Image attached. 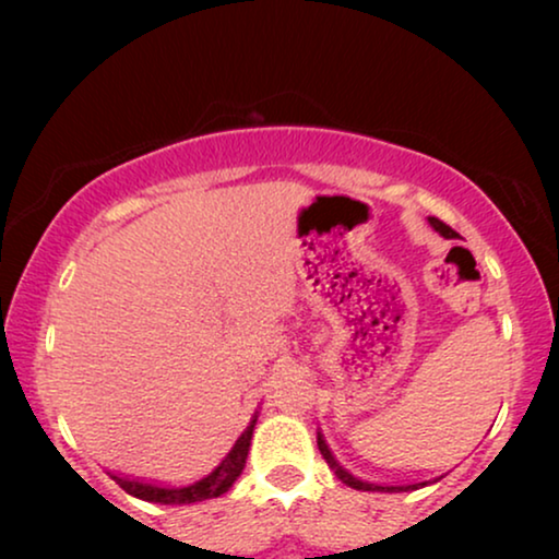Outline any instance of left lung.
<instances>
[{"instance_id":"left-lung-1","label":"left lung","mask_w":559,"mask_h":559,"mask_svg":"<svg viewBox=\"0 0 559 559\" xmlns=\"http://www.w3.org/2000/svg\"><path fill=\"white\" fill-rule=\"evenodd\" d=\"M427 221H430V226L435 228V231H438L440 236H445V239H455V236H457V234L453 231V228H450L448 224H442L440 218L430 216ZM318 450H320V455L325 457V463L331 465V471L335 473V476H338L346 486L356 488V491H386V493H396V491H409V488H415V486H379V484H369V480H361V478L350 476V473H348L346 468H343V465H338V461H335L331 450H328L323 435H318Z\"/></svg>"}]
</instances>
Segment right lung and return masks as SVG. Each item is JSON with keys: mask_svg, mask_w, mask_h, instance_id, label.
Wrapping results in <instances>:
<instances>
[{"mask_svg": "<svg viewBox=\"0 0 559 559\" xmlns=\"http://www.w3.org/2000/svg\"><path fill=\"white\" fill-rule=\"evenodd\" d=\"M254 425H257V415L251 419L247 430L239 435V440L234 442V448L228 450L216 468L211 473H205L203 478L193 480V484L186 486H159L152 484V480H140V478H129L121 476V473H111V478L124 488L127 493L136 496L142 501H155V503H195V501H205V499H216V496L226 493L228 488L234 486V480L241 476L243 465H247V455H249V445H251V435H254Z\"/></svg>", "mask_w": 559, "mask_h": 559, "instance_id": "1", "label": "right lung"}]
</instances>
